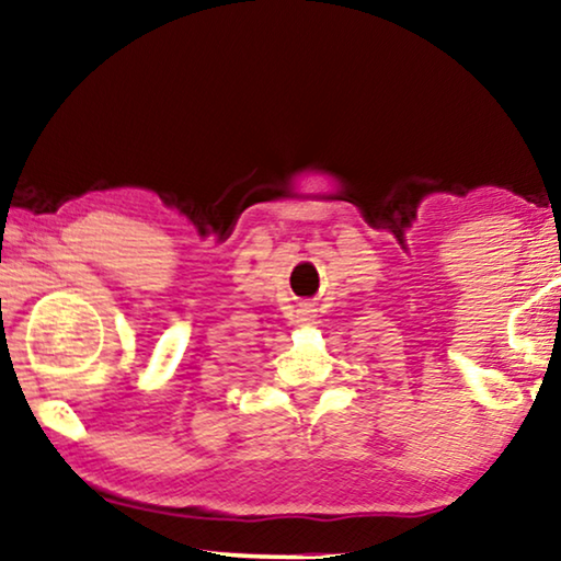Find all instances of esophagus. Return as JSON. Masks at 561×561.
Segmentation results:
<instances>
[{
  "label": "esophagus",
  "instance_id": "esophagus-1",
  "mask_svg": "<svg viewBox=\"0 0 561 561\" xmlns=\"http://www.w3.org/2000/svg\"><path fill=\"white\" fill-rule=\"evenodd\" d=\"M298 317H301V321H311L313 319V309L309 304H301V309H298Z\"/></svg>",
  "mask_w": 561,
  "mask_h": 561
}]
</instances>
